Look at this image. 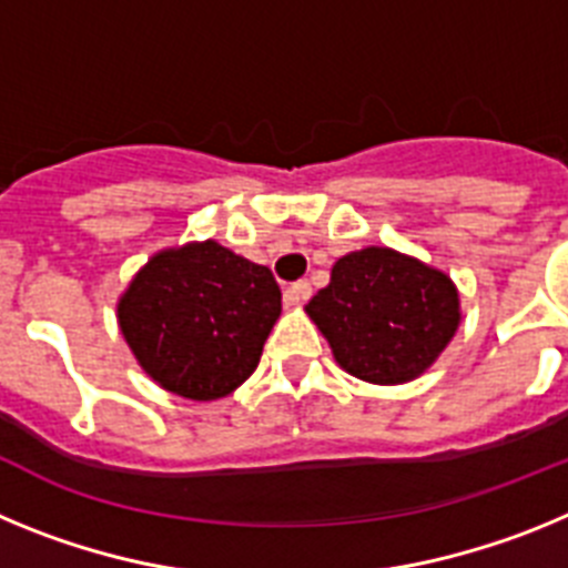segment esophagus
<instances>
[{"instance_id": "1", "label": "esophagus", "mask_w": 568, "mask_h": 568, "mask_svg": "<svg viewBox=\"0 0 568 568\" xmlns=\"http://www.w3.org/2000/svg\"><path fill=\"white\" fill-rule=\"evenodd\" d=\"M310 295H313L310 281H295V284H290V287L284 290V304H287V307H298V304H304Z\"/></svg>"}]
</instances>
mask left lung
Masks as SVG:
<instances>
[{"label": "left lung", "mask_w": 568, "mask_h": 568, "mask_svg": "<svg viewBox=\"0 0 568 568\" xmlns=\"http://www.w3.org/2000/svg\"><path fill=\"white\" fill-rule=\"evenodd\" d=\"M307 315L341 369L369 384H406L435 364L460 324L453 278L389 247L335 261Z\"/></svg>", "instance_id": "obj_1"}]
</instances>
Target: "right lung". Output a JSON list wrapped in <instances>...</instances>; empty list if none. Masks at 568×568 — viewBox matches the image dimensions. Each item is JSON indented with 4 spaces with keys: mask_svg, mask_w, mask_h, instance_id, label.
<instances>
[{
    "mask_svg": "<svg viewBox=\"0 0 568 568\" xmlns=\"http://www.w3.org/2000/svg\"><path fill=\"white\" fill-rule=\"evenodd\" d=\"M119 329L155 384L190 400L239 389L281 315L273 273L219 241L155 253L119 298Z\"/></svg>",
    "mask_w": 568,
    "mask_h": 568,
    "instance_id": "add662e5",
    "label": "right lung"
}]
</instances>
